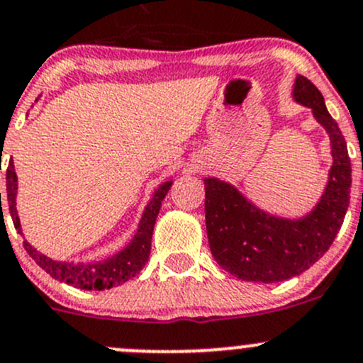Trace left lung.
<instances>
[{
	"mask_svg": "<svg viewBox=\"0 0 363 363\" xmlns=\"http://www.w3.org/2000/svg\"><path fill=\"white\" fill-rule=\"evenodd\" d=\"M294 100L311 108L330 138L332 167L327 188L309 214L290 219L269 214L233 184L205 177V225L211 252L232 276L252 283H279L318 262L342 226L351 188L346 140L327 111L318 87L296 75Z\"/></svg>",
	"mask_w": 363,
	"mask_h": 363,
	"instance_id": "1",
	"label": "left lung"
}]
</instances>
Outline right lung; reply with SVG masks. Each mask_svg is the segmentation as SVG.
<instances>
[{"instance_id":"1","label":"right lung","mask_w":363,"mask_h":363,"mask_svg":"<svg viewBox=\"0 0 363 363\" xmlns=\"http://www.w3.org/2000/svg\"><path fill=\"white\" fill-rule=\"evenodd\" d=\"M172 181L163 182L152 193V199L145 205L144 214H142L140 223H138L137 233L133 235L131 242L123 247L116 255L108 256L98 262H61V259H52L43 252L36 251L28 240H24V250L36 262V265L42 267L47 274L61 283L73 284L80 290H111L112 286L126 283L133 279L140 270L144 269L151 252V239L152 230H155L156 218L161 208V202L167 196L170 189ZM17 199V174L13 167V160H10L9 168H6V200H9V211L13 219V226L17 232L24 237L23 228H21V219L17 214L16 207ZM1 202V195H0ZM1 205V203H0Z\"/></svg>"}]
</instances>
